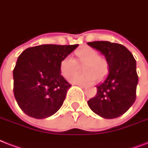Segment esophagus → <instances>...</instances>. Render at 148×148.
Listing matches in <instances>:
<instances>
[{
    "instance_id": "esophagus-1",
    "label": "esophagus",
    "mask_w": 148,
    "mask_h": 148,
    "mask_svg": "<svg viewBox=\"0 0 148 148\" xmlns=\"http://www.w3.org/2000/svg\"><path fill=\"white\" fill-rule=\"evenodd\" d=\"M77 85L79 86V87H80V88H86V85H84V84H77Z\"/></svg>"
}]
</instances>
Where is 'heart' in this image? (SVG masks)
<instances>
[{
    "label": "heart",
    "mask_w": 148,
    "mask_h": 148,
    "mask_svg": "<svg viewBox=\"0 0 148 148\" xmlns=\"http://www.w3.org/2000/svg\"><path fill=\"white\" fill-rule=\"evenodd\" d=\"M76 55L79 63L81 65L85 64L83 67L84 74H76L72 75L78 70V64L71 56H66L60 60V74L74 84H90L97 79L103 77L108 71V64L106 60L99 56L97 51L91 47H85L76 51Z\"/></svg>",
    "instance_id": "heart-1"
}]
</instances>
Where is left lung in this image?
I'll use <instances>...</instances> for the list:
<instances>
[{
	"mask_svg": "<svg viewBox=\"0 0 148 148\" xmlns=\"http://www.w3.org/2000/svg\"><path fill=\"white\" fill-rule=\"evenodd\" d=\"M88 45L104 55L108 75L97 85V94L88 101L89 108L101 117L116 118L124 114L136 99L138 76L133 54L123 45L109 41Z\"/></svg>",
	"mask_w": 148,
	"mask_h": 148,
	"instance_id": "1",
	"label": "left lung"
}]
</instances>
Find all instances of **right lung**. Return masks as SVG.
<instances>
[{"label": "right lung", "mask_w": 148, "mask_h": 148, "mask_svg": "<svg viewBox=\"0 0 148 148\" xmlns=\"http://www.w3.org/2000/svg\"><path fill=\"white\" fill-rule=\"evenodd\" d=\"M78 45H42L24 50L13 71L14 95L30 117L43 119L62 106L71 87L60 74V62Z\"/></svg>", "instance_id": "1"}]
</instances>
